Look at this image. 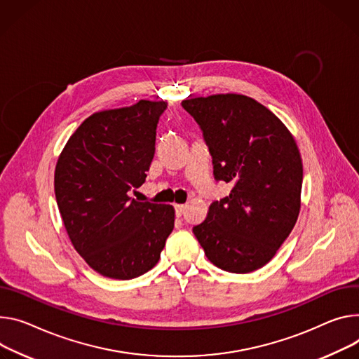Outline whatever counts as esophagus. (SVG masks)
I'll return each instance as SVG.
<instances>
[{"label": "esophagus", "instance_id": "esophagus-1", "mask_svg": "<svg viewBox=\"0 0 359 359\" xmlns=\"http://www.w3.org/2000/svg\"><path fill=\"white\" fill-rule=\"evenodd\" d=\"M175 209H176V216H177V217H180V216L184 213L186 205H176V206H175Z\"/></svg>", "mask_w": 359, "mask_h": 359}]
</instances>
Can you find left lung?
Instances as JSON below:
<instances>
[{
  "instance_id": "left-lung-1",
  "label": "left lung",
  "mask_w": 359,
  "mask_h": 359,
  "mask_svg": "<svg viewBox=\"0 0 359 359\" xmlns=\"http://www.w3.org/2000/svg\"><path fill=\"white\" fill-rule=\"evenodd\" d=\"M201 126L216 180L232 184L193 227L210 262L232 273L265 266L295 226L304 168L287 127L243 94H213L182 102Z\"/></svg>"
}]
</instances>
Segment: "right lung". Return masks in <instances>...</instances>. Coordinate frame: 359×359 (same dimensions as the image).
Instances as JSON below:
<instances>
[{"label":"right lung","instance_id":"add662e5","mask_svg":"<svg viewBox=\"0 0 359 359\" xmlns=\"http://www.w3.org/2000/svg\"><path fill=\"white\" fill-rule=\"evenodd\" d=\"M166 107L140 100L97 111L57 160L54 191L64 227L87 265L106 278L127 280L150 271L175 227L172 205L130 198L146 180Z\"/></svg>","mask_w":359,"mask_h":359}]
</instances>
